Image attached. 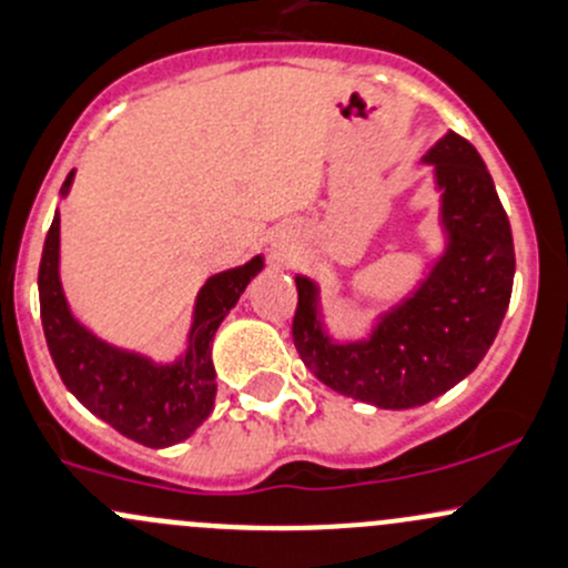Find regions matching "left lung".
<instances>
[{"instance_id":"left-lung-1","label":"left lung","mask_w":568,"mask_h":568,"mask_svg":"<svg viewBox=\"0 0 568 568\" xmlns=\"http://www.w3.org/2000/svg\"><path fill=\"white\" fill-rule=\"evenodd\" d=\"M440 190L446 247L419 288L381 313L369 337L334 343L318 285L296 277L294 345L315 378L375 408H416L474 373L500 329L515 283L511 225L485 160L457 133L425 154Z\"/></svg>"}]
</instances>
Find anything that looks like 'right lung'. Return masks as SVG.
Segmentation results:
<instances>
[{
	"mask_svg": "<svg viewBox=\"0 0 568 568\" xmlns=\"http://www.w3.org/2000/svg\"><path fill=\"white\" fill-rule=\"evenodd\" d=\"M73 176L75 171H70L64 179L62 195L70 193ZM261 268L264 258L255 255L244 266L212 274L195 296L184 354L171 364H158L135 351L105 343L70 313L59 280L57 212L43 244L38 288L45 343L64 386L98 419L149 449L190 438L212 414L217 394L212 364L214 332Z\"/></svg>",
	"mask_w": 568,
	"mask_h": 568,
	"instance_id": "right-lung-1",
	"label": "right lung"
}]
</instances>
